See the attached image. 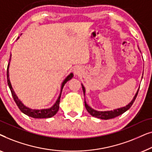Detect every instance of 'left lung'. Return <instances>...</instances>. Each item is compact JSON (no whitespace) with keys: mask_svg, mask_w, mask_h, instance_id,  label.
<instances>
[{"mask_svg":"<svg viewBox=\"0 0 152 152\" xmlns=\"http://www.w3.org/2000/svg\"><path fill=\"white\" fill-rule=\"evenodd\" d=\"M82 86L83 92H84V93H85V88L84 87V86H83V84H82ZM138 91H139V89L138 90V91H137L136 95H135L134 98H133L132 101L128 105H126V107H122V108H119V109H115V110H113V111H95V110L93 109L92 108H91L90 107H89V106L86 103V102H85V107H86L87 111H88L91 115L94 116V117H95V118H100V119H102V120L112 119V118L117 117V116H118V115H122V113H124V112L126 111L128 109H130V107H132L133 104H134L135 99H136V97H137V95H138Z\"/></svg>","mask_w":152,"mask_h":152,"instance_id":"left-lung-1","label":"left lung"}]
</instances>
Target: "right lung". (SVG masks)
I'll use <instances>...</instances> for the list:
<instances>
[{
  "instance_id": "right-lung-1",
  "label": "right lung",
  "mask_w": 152,
  "mask_h": 152,
  "mask_svg": "<svg viewBox=\"0 0 152 152\" xmlns=\"http://www.w3.org/2000/svg\"><path fill=\"white\" fill-rule=\"evenodd\" d=\"M18 38H19V37H18ZM10 59H11V57H10ZM9 66H10V62H9V64H8V66H7V84H8V86H9V87H10V91H11L12 95V97H13L14 100L15 101L16 105L18 106V109H19L20 111L23 112V113L26 114V115L30 116V117H32L33 118H51V117H53V116L55 115V114L57 113L58 110H59L60 97H61V94L62 89H63V87L64 85H65L66 83L68 82V81L71 80V78L73 77V74L70 73L69 75H68L67 77H66L65 80H64V82H62L61 93H60V95H59V97H58L57 100L56 101L55 104L53 106V107L49 108V109H41V110L31 109H29L28 107H26V106H24L23 104L21 102H20L19 99H18L17 96H16L15 93H14V91H13V88H12L11 83H10V81L9 79V71H8Z\"/></svg>"
}]
</instances>
